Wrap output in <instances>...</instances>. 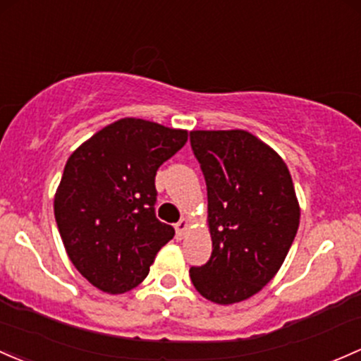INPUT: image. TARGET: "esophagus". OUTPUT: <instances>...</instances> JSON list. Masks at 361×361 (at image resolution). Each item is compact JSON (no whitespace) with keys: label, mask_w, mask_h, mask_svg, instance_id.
Segmentation results:
<instances>
[{"label":"esophagus","mask_w":361,"mask_h":361,"mask_svg":"<svg viewBox=\"0 0 361 361\" xmlns=\"http://www.w3.org/2000/svg\"><path fill=\"white\" fill-rule=\"evenodd\" d=\"M188 226H190V223H188V219H180V221L176 223V225H174V230H176V237L178 238H183V235L187 233V230H188Z\"/></svg>","instance_id":"obj_1"}]
</instances>
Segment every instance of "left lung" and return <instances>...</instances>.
Wrapping results in <instances>:
<instances>
[{
    "mask_svg": "<svg viewBox=\"0 0 361 361\" xmlns=\"http://www.w3.org/2000/svg\"><path fill=\"white\" fill-rule=\"evenodd\" d=\"M207 185L209 261L190 268L193 287L216 305L259 292L276 275L299 228V204L286 162L244 130L192 131Z\"/></svg>",
    "mask_w": 361,
    "mask_h": 361,
    "instance_id": "8db88e82",
    "label": "left lung"
}]
</instances>
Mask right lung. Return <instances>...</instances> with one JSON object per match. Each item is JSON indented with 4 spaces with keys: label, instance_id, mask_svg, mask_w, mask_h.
I'll use <instances>...</instances> for the list:
<instances>
[{
    "label": "right lung",
    "instance_id": "1",
    "mask_svg": "<svg viewBox=\"0 0 361 361\" xmlns=\"http://www.w3.org/2000/svg\"><path fill=\"white\" fill-rule=\"evenodd\" d=\"M187 140L183 130L126 117L69 157L53 204L56 226L72 264L97 289L138 286L174 237L155 218V174Z\"/></svg>",
    "mask_w": 361,
    "mask_h": 361
}]
</instances>
